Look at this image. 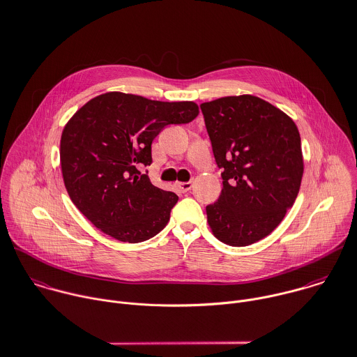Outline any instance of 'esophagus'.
<instances>
[{"label": "esophagus", "mask_w": 357, "mask_h": 357, "mask_svg": "<svg viewBox=\"0 0 357 357\" xmlns=\"http://www.w3.org/2000/svg\"><path fill=\"white\" fill-rule=\"evenodd\" d=\"M192 186H193V183H192V182H178V183H176L178 190H179V192H182V193L189 192V190L192 189Z\"/></svg>", "instance_id": "34e87169"}]
</instances>
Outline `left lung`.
Masks as SVG:
<instances>
[{"label": "left lung", "mask_w": 357, "mask_h": 357, "mask_svg": "<svg viewBox=\"0 0 357 357\" xmlns=\"http://www.w3.org/2000/svg\"><path fill=\"white\" fill-rule=\"evenodd\" d=\"M222 190L206 207L214 236L248 246L270 235L298 197L303 176L301 135L280 108L250 94L200 105Z\"/></svg>", "instance_id": "left-lung-1"}]
</instances>
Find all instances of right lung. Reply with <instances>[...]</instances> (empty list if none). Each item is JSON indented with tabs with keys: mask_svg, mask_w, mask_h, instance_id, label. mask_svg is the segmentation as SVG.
Listing matches in <instances>:
<instances>
[{
	"mask_svg": "<svg viewBox=\"0 0 357 357\" xmlns=\"http://www.w3.org/2000/svg\"><path fill=\"white\" fill-rule=\"evenodd\" d=\"M193 101H155L109 91L87 101L61 136V171L77 210L111 238L139 243L155 236L178 202L140 174L151 164V143L167 125L193 121Z\"/></svg>",
	"mask_w": 357,
	"mask_h": 357,
	"instance_id": "obj_1",
	"label": "right lung"
}]
</instances>
